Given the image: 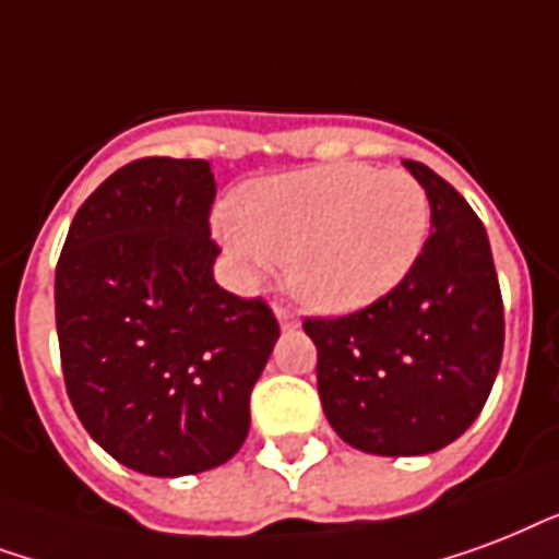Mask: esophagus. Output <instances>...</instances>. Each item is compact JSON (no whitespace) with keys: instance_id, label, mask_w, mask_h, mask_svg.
I'll list each match as a JSON object with an SVG mask.
<instances>
[{"instance_id":"34e87169","label":"esophagus","mask_w":559,"mask_h":559,"mask_svg":"<svg viewBox=\"0 0 559 559\" xmlns=\"http://www.w3.org/2000/svg\"><path fill=\"white\" fill-rule=\"evenodd\" d=\"M276 323H280V329H283V332L300 329V318H297L292 309H283V306H276Z\"/></svg>"}]
</instances>
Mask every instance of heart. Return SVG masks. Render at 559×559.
Wrapping results in <instances>:
<instances>
[{
	"instance_id": "1",
	"label": "heart",
	"mask_w": 559,
	"mask_h": 559,
	"mask_svg": "<svg viewBox=\"0 0 559 559\" xmlns=\"http://www.w3.org/2000/svg\"><path fill=\"white\" fill-rule=\"evenodd\" d=\"M428 224L431 201L408 171L320 166L248 183L215 236L248 283L283 262L285 288L306 309L347 314L405 280Z\"/></svg>"
}]
</instances>
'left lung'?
<instances>
[{
    "label": "left lung",
    "mask_w": 559,
    "mask_h": 559,
    "mask_svg": "<svg viewBox=\"0 0 559 559\" xmlns=\"http://www.w3.org/2000/svg\"><path fill=\"white\" fill-rule=\"evenodd\" d=\"M431 201V236L405 280L373 306L306 320L318 347L329 426L367 455L411 457L464 435L490 396L504 309L490 239L473 206L414 159Z\"/></svg>",
    "instance_id": "1"
}]
</instances>
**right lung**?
Listing matches in <instances>:
<instances>
[{
	"mask_svg": "<svg viewBox=\"0 0 559 559\" xmlns=\"http://www.w3.org/2000/svg\"><path fill=\"white\" fill-rule=\"evenodd\" d=\"M212 198L206 159H136L81 203L55 271L72 408L107 455L154 478L239 452L280 338L265 302L212 276Z\"/></svg>",
	"mask_w": 559,
	"mask_h": 559,
	"instance_id": "obj_1",
	"label": "right lung"
}]
</instances>
